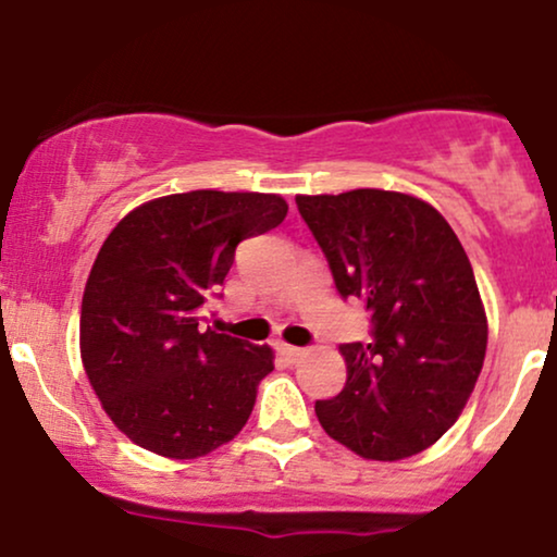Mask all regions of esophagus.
I'll return each instance as SVG.
<instances>
[{"label": "esophagus", "instance_id": "esophagus-1", "mask_svg": "<svg viewBox=\"0 0 557 557\" xmlns=\"http://www.w3.org/2000/svg\"><path fill=\"white\" fill-rule=\"evenodd\" d=\"M277 351L285 357V362H298L302 355H306V349L300 347H290V344H277Z\"/></svg>", "mask_w": 557, "mask_h": 557}]
</instances>
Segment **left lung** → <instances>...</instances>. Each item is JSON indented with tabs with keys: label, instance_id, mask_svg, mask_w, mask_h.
<instances>
[{
	"label": "left lung",
	"instance_id": "1",
	"mask_svg": "<svg viewBox=\"0 0 557 557\" xmlns=\"http://www.w3.org/2000/svg\"><path fill=\"white\" fill-rule=\"evenodd\" d=\"M298 213L372 339L342 344L347 385L315 400L329 436L368 460H404L460 417L481 375L488 326L460 238L429 202L385 189L298 195Z\"/></svg>",
	"mask_w": 557,
	"mask_h": 557
}]
</instances>
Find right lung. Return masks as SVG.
<instances>
[{
    "instance_id": "right-lung-1",
    "label": "right lung",
    "mask_w": 557,
    "mask_h": 557,
    "mask_svg": "<svg viewBox=\"0 0 557 557\" xmlns=\"http://www.w3.org/2000/svg\"><path fill=\"white\" fill-rule=\"evenodd\" d=\"M285 215L280 195L195 189L131 210L104 238L82 298V362L138 447L193 460L249 421L272 349L197 326L236 246Z\"/></svg>"
}]
</instances>
